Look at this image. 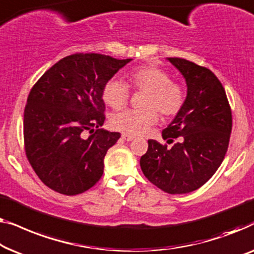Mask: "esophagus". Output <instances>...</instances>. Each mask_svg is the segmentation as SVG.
Returning <instances> with one entry per match:
<instances>
[{"mask_svg":"<svg viewBox=\"0 0 254 254\" xmlns=\"http://www.w3.org/2000/svg\"><path fill=\"white\" fill-rule=\"evenodd\" d=\"M122 139H124V140H127V141H132L134 139V137H133V135H130V134H127V133H123L122 134Z\"/></svg>","mask_w":254,"mask_h":254,"instance_id":"obj_1","label":"esophagus"}]
</instances>
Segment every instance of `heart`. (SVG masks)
Segmentation results:
<instances>
[{"label":"heart","instance_id":"obj_1","mask_svg":"<svg viewBox=\"0 0 254 254\" xmlns=\"http://www.w3.org/2000/svg\"><path fill=\"white\" fill-rule=\"evenodd\" d=\"M130 85L134 90L146 91L142 109H124L113 114L112 126L116 130L128 134H142L159 121V112L164 117L176 116L184 107V87L171 80L170 74L154 64H146L132 69L127 74ZM131 90L126 81L112 78L107 81L102 98L113 108L127 105Z\"/></svg>","mask_w":254,"mask_h":254}]
</instances>
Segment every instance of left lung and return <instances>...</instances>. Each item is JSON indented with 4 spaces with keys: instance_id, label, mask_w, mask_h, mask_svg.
I'll list each match as a JSON object with an SVG mask.
<instances>
[{
    "instance_id": "left-lung-1",
    "label": "left lung",
    "mask_w": 254,
    "mask_h": 254,
    "mask_svg": "<svg viewBox=\"0 0 254 254\" xmlns=\"http://www.w3.org/2000/svg\"><path fill=\"white\" fill-rule=\"evenodd\" d=\"M188 85L184 107L162 131L171 147L148 140L140 158L146 178L170 194L189 193L215 174L226 156L233 116L226 91L209 69L178 57H169Z\"/></svg>"
}]
</instances>
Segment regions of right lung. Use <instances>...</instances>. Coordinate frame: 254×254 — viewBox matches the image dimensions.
<instances>
[{
    "mask_svg": "<svg viewBox=\"0 0 254 254\" xmlns=\"http://www.w3.org/2000/svg\"><path fill=\"white\" fill-rule=\"evenodd\" d=\"M130 61L78 53L59 61L31 88L24 110L25 153L46 187L76 195L101 178L107 151L121 137L99 128L106 120L102 91Z\"/></svg>",
    "mask_w": 254,
    "mask_h": 254,
    "instance_id": "right-lung-1",
    "label": "right lung"
}]
</instances>
